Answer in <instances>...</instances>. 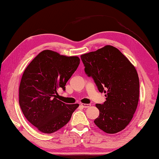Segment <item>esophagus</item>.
I'll use <instances>...</instances> for the list:
<instances>
[{"instance_id": "esophagus-1", "label": "esophagus", "mask_w": 159, "mask_h": 159, "mask_svg": "<svg viewBox=\"0 0 159 159\" xmlns=\"http://www.w3.org/2000/svg\"><path fill=\"white\" fill-rule=\"evenodd\" d=\"M81 106H82L83 108H89V107H90V104H87V103H81Z\"/></svg>"}]
</instances>
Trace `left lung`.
I'll return each mask as SVG.
<instances>
[{
    "instance_id": "obj_1",
    "label": "left lung",
    "mask_w": 159,
    "mask_h": 159,
    "mask_svg": "<svg viewBox=\"0 0 159 159\" xmlns=\"http://www.w3.org/2000/svg\"><path fill=\"white\" fill-rule=\"evenodd\" d=\"M84 70L92 77L106 101L97 103L99 115L94 121L103 132L115 134L132 120L139 98V80L135 67L118 48L106 45L81 56Z\"/></svg>"
}]
</instances>
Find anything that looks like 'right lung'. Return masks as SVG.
Masks as SVG:
<instances>
[{
    "label": "right lung",
    "mask_w": 159,
    "mask_h": 159,
    "mask_svg": "<svg viewBox=\"0 0 159 159\" xmlns=\"http://www.w3.org/2000/svg\"><path fill=\"white\" fill-rule=\"evenodd\" d=\"M80 62L77 56L44 50L25 69L19 86V104L26 119L43 133H53L64 127L79 106L57 98L58 90H65Z\"/></svg>",
    "instance_id": "obj_1"
}]
</instances>
